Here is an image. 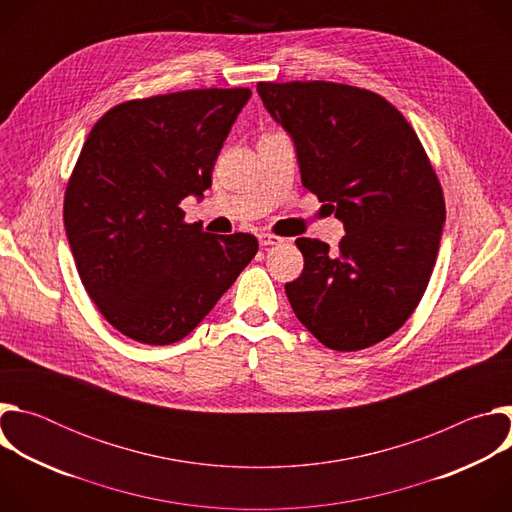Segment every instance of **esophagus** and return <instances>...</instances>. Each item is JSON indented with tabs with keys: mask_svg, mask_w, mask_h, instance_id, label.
<instances>
[{
	"mask_svg": "<svg viewBox=\"0 0 512 512\" xmlns=\"http://www.w3.org/2000/svg\"><path fill=\"white\" fill-rule=\"evenodd\" d=\"M283 239L277 237V235H271V233H259V245L261 247H271V245H277L281 243Z\"/></svg>",
	"mask_w": 512,
	"mask_h": 512,
	"instance_id": "esophagus-1",
	"label": "esophagus"
}]
</instances>
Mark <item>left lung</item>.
Listing matches in <instances>:
<instances>
[{"mask_svg": "<svg viewBox=\"0 0 512 512\" xmlns=\"http://www.w3.org/2000/svg\"><path fill=\"white\" fill-rule=\"evenodd\" d=\"M296 145L302 184L346 235L338 251L300 237L304 271L285 283L298 320L328 348L352 352L397 332L429 283L444 192L407 119L381 95L326 81L257 83Z\"/></svg>", "mask_w": 512, "mask_h": 512, "instance_id": "left-lung-1", "label": "left lung"}]
</instances>
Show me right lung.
Instances as JSON below:
<instances>
[{
	"mask_svg": "<svg viewBox=\"0 0 512 512\" xmlns=\"http://www.w3.org/2000/svg\"><path fill=\"white\" fill-rule=\"evenodd\" d=\"M249 89L125 101L91 129L64 192V229L87 294L121 334L152 346L188 336L255 257L249 233L184 223L202 198Z\"/></svg>",
	"mask_w": 512,
	"mask_h": 512,
	"instance_id": "obj_1",
	"label": "right lung"
}]
</instances>
